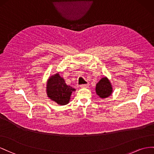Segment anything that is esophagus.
I'll return each instance as SVG.
<instances>
[{"instance_id": "1", "label": "esophagus", "mask_w": 154, "mask_h": 154, "mask_svg": "<svg viewBox=\"0 0 154 154\" xmlns=\"http://www.w3.org/2000/svg\"><path fill=\"white\" fill-rule=\"evenodd\" d=\"M81 88H88L89 86V85L88 84H85V85H81Z\"/></svg>"}]
</instances>
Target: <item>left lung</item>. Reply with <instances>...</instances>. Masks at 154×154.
Listing matches in <instances>:
<instances>
[{
    "mask_svg": "<svg viewBox=\"0 0 154 154\" xmlns=\"http://www.w3.org/2000/svg\"><path fill=\"white\" fill-rule=\"evenodd\" d=\"M96 94L100 98H106L111 95L113 90L110 82L107 77H103L96 85Z\"/></svg>",
    "mask_w": 154,
    "mask_h": 154,
    "instance_id": "1",
    "label": "left lung"
}]
</instances>
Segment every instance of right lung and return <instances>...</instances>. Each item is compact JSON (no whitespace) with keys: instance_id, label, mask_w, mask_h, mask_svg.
I'll return each instance as SVG.
<instances>
[{"instance_id":"obj_1","label":"right lung","mask_w":154,"mask_h":154,"mask_svg":"<svg viewBox=\"0 0 154 154\" xmlns=\"http://www.w3.org/2000/svg\"><path fill=\"white\" fill-rule=\"evenodd\" d=\"M47 95L54 101L60 105L69 103L72 92L75 89L68 86L59 73L51 76L47 82Z\"/></svg>"}]
</instances>
